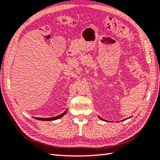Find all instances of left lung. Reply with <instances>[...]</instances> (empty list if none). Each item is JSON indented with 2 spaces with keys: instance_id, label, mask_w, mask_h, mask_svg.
<instances>
[{
  "instance_id": "8db88e82",
  "label": "left lung",
  "mask_w": 160,
  "mask_h": 160,
  "mask_svg": "<svg viewBox=\"0 0 160 160\" xmlns=\"http://www.w3.org/2000/svg\"><path fill=\"white\" fill-rule=\"evenodd\" d=\"M98 118H100L101 120H105V121H106V120H104V119H102V118H101V117H99V116H98Z\"/></svg>"
}]
</instances>
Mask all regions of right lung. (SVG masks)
Wrapping results in <instances>:
<instances>
[{"label": "right lung", "instance_id": "1", "mask_svg": "<svg viewBox=\"0 0 160 160\" xmlns=\"http://www.w3.org/2000/svg\"><path fill=\"white\" fill-rule=\"evenodd\" d=\"M66 113H67V110H66L64 112L62 113V114L58 115V116H55V117H51V118H34L37 119V120H47V121H51V120H58L59 118H61L62 117L64 116Z\"/></svg>", "mask_w": 160, "mask_h": 160}]
</instances>
